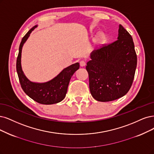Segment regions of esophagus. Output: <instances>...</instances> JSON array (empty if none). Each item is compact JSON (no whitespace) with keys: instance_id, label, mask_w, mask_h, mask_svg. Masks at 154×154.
I'll list each match as a JSON object with an SVG mask.
<instances>
[{"instance_id":"34e87169","label":"esophagus","mask_w":154,"mask_h":154,"mask_svg":"<svg viewBox=\"0 0 154 154\" xmlns=\"http://www.w3.org/2000/svg\"><path fill=\"white\" fill-rule=\"evenodd\" d=\"M86 61H85L82 60V61H80V65H81V66H86Z\"/></svg>"}]
</instances>
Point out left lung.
<instances>
[{"mask_svg":"<svg viewBox=\"0 0 154 154\" xmlns=\"http://www.w3.org/2000/svg\"><path fill=\"white\" fill-rule=\"evenodd\" d=\"M87 63L89 89L97 101L121 98L130 89L134 77L137 56L131 35L119 25L117 40L91 53Z\"/></svg>","mask_w":154,"mask_h":154,"instance_id":"obj_1","label":"left lung"}]
</instances>
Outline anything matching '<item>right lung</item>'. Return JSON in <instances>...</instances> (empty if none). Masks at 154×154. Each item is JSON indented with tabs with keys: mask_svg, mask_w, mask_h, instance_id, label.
<instances>
[{
	"mask_svg": "<svg viewBox=\"0 0 154 154\" xmlns=\"http://www.w3.org/2000/svg\"><path fill=\"white\" fill-rule=\"evenodd\" d=\"M37 27L34 26L23 37L19 48V53L16 60V71L23 91L34 101L44 105H52L61 101L65 98L68 84L73 74L80 65L76 63L64 68L58 75L51 81L39 83L30 81L22 70L21 59L23 44L29 37L31 32Z\"/></svg>",
	"mask_w": 154,
	"mask_h": 154,
	"instance_id": "right-lung-1",
	"label": "right lung"
}]
</instances>
